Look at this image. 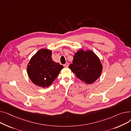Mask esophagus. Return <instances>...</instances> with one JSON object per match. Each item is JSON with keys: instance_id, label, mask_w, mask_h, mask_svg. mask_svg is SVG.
<instances>
[{"instance_id": "1", "label": "esophagus", "mask_w": 131, "mask_h": 131, "mask_svg": "<svg viewBox=\"0 0 131 131\" xmlns=\"http://www.w3.org/2000/svg\"><path fill=\"white\" fill-rule=\"evenodd\" d=\"M63 66H64V67H66V68H67V67H69V63H68V62H67L66 64H64L63 65Z\"/></svg>"}]
</instances>
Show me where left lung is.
<instances>
[{
  "mask_svg": "<svg viewBox=\"0 0 131 131\" xmlns=\"http://www.w3.org/2000/svg\"><path fill=\"white\" fill-rule=\"evenodd\" d=\"M69 68L77 77L87 84L94 82L101 75L103 66L98 57L90 50H80L75 53Z\"/></svg>",
  "mask_w": 131,
  "mask_h": 131,
  "instance_id": "obj_1",
  "label": "left lung"
}]
</instances>
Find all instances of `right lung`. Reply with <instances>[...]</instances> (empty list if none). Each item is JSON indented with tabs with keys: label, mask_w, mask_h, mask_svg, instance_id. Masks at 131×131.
I'll return each instance as SVG.
<instances>
[{
	"label": "right lung",
	"mask_w": 131,
	"mask_h": 131,
	"mask_svg": "<svg viewBox=\"0 0 131 131\" xmlns=\"http://www.w3.org/2000/svg\"><path fill=\"white\" fill-rule=\"evenodd\" d=\"M63 68V66L53 61L51 50L42 49L30 59L27 72L35 84L45 88L51 85Z\"/></svg>",
	"instance_id": "1"
}]
</instances>
